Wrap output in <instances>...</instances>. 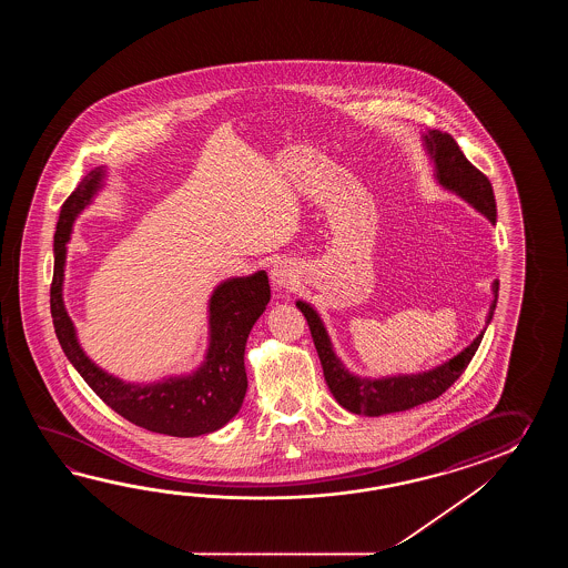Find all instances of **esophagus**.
<instances>
[{
  "label": "esophagus",
  "instance_id": "esophagus-1",
  "mask_svg": "<svg viewBox=\"0 0 568 568\" xmlns=\"http://www.w3.org/2000/svg\"><path fill=\"white\" fill-rule=\"evenodd\" d=\"M270 278L276 290H286L294 286L296 282V270L290 264L288 260H278L274 266L270 267Z\"/></svg>",
  "mask_w": 568,
  "mask_h": 568
}]
</instances>
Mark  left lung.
<instances>
[{
  "mask_svg": "<svg viewBox=\"0 0 568 568\" xmlns=\"http://www.w3.org/2000/svg\"><path fill=\"white\" fill-rule=\"evenodd\" d=\"M423 142L424 150L435 166V181L438 182V186L460 196L465 203H469L475 211H479L491 221V225H495L497 209H495L491 182L487 181V176L465 158L459 144L453 140V135L440 130H428V133H423ZM491 292H494V298L489 304L485 326L481 333L473 338L471 345H467L455 357L436 365L433 369L418 372V374L382 375V377H367V375L349 372V367H345V363L341 362V357L335 353L333 341L326 333L325 323L321 314L314 311L313 304L296 301V306L301 308L306 323L311 326V335L323 365L326 386L337 399L338 406L362 416H384L394 412L410 410L424 402L436 399L459 379L479 347L485 328L494 318L499 280H494Z\"/></svg>",
  "mask_w": 568,
  "mask_h": 568,
  "instance_id": "1",
  "label": "left lung"
}]
</instances>
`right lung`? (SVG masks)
I'll use <instances>...</instances> for the list:
<instances>
[{
	"mask_svg": "<svg viewBox=\"0 0 568 568\" xmlns=\"http://www.w3.org/2000/svg\"><path fill=\"white\" fill-rule=\"evenodd\" d=\"M108 169L97 166L64 201L54 233V274L50 286V313L54 333L67 359L73 363L89 387L111 410L125 420L160 435H209L223 428L242 408L247 392L245 343L255 321L270 302V282L264 270L250 276L223 280L209 298V345L205 359L191 374L169 375L150 384L123 382L87 355L62 298L67 243L77 217L105 186Z\"/></svg>",
	"mask_w": 568,
	"mask_h": 568,
	"instance_id": "obj_1",
	"label": "right lung"
}]
</instances>
